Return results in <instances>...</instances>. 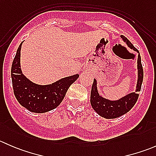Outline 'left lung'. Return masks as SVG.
I'll list each match as a JSON object with an SVG mask.
<instances>
[{"label": "left lung", "mask_w": 156, "mask_h": 156, "mask_svg": "<svg viewBox=\"0 0 156 156\" xmlns=\"http://www.w3.org/2000/svg\"><path fill=\"white\" fill-rule=\"evenodd\" d=\"M123 41L131 50L138 53L137 56V81L135 92L129 93L127 95L121 97L119 100H111L104 98L100 95L97 90V81L94 78L90 92V104L94 111L101 117L107 119H113L119 118L128 112L137 101L139 94L137 91H140L141 85L144 79V70L141 64V57L139 51L126 37L121 36Z\"/></svg>", "instance_id": "8db88e82"}]
</instances>
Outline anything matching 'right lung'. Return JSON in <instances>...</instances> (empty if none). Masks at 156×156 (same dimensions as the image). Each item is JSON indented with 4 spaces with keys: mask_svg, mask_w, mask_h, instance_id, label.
<instances>
[{
    "mask_svg": "<svg viewBox=\"0 0 156 156\" xmlns=\"http://www.w3.org/2000/svg\"><path fill=\"white\" fill-rule=\"evenodd\" d=\"M23 42L16 51L11 67L14 95L21 106L31 112L44 113L56 108L65 97L69 87L78 79V74L65 77L50 84H37L23 73L20 51Z\"/></svg>",
    "mask_w": 156,
    "mask_h": 156,
    "instance_id": "right-lung-1",
    "label": "right lung"
}]
</instances>
